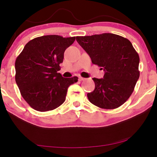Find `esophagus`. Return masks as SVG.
<instances>
[{
    "instance_id": "1",
    "label": "esophagus",
    "mask_w": 157,
    "mask_h": 157,
    "mask_svg": "<svg viewBox=\"0 0 157 157\" xmlns=\"http://www.w3.org/2000/svg\"><path fill=\"white\" fill-rule=\"evenodd\" d=\"M78 80L80 81H84V80H86V78H83V77H79V78H78Z\"/></svg>"
}]
</instances>
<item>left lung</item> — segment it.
Returning a JSON list of instances; mask_svg holds the SVG:
<instances>
[{"mask_svg": "<svg viewBox=\"0 0 157 157\" xmlns=\"http://www.w3.org/2000/svg\"><path fill=\"white\" fill-rule=\"evenodd\" d=\"M91 62L105 71L103 78H94L95 89L87 96L95 106L114 109L124 104L139 78V56L127 38L113 33L76 36Z\"/></svg>", "mask_w": 157, "mask_h": 157, "instance_id": "8db88e82", "label": "left lung"}]
</instances>
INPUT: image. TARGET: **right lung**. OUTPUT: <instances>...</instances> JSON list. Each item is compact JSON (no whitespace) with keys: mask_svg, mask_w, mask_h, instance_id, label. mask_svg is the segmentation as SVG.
<instances>
[{"mask_svg":"<svg viewBox=\"0 0 157 157\" xmlns=\"http://www.w3.org/2000/svg\"><path fill=\"white\" fill-rule=\"evenodd\" d=\"M76 37L43 36L28 42L16 60V82L21 96L36 111L56 109L66 100L68 88L78 77L63 78L60 73L64 51Z\"/></svg>","mask_w":157,"mask_h":157,"instance_id":"obj_1","label":"right lung"}]
</instances>
